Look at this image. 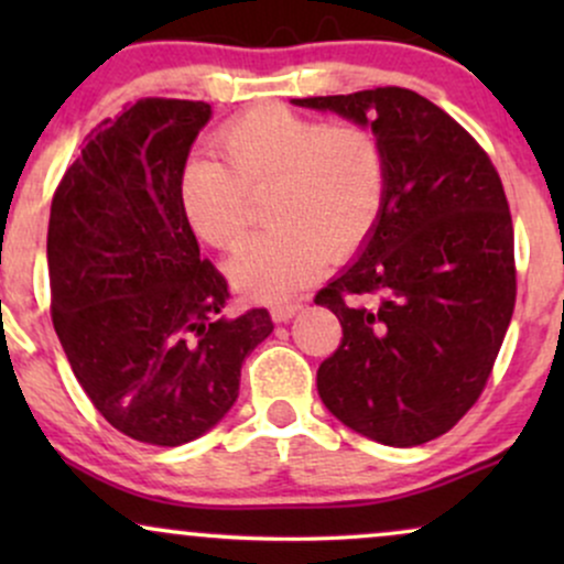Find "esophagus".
Returning a JSON list of instances; mask_svg holds the SVG:
<instances>
[{
	"label": "esophagus",
	"mask_w": 564,
	"mask_h": 564,
	"mask_svg": "<svg viewBox=\"0 0 564 564\" xmlns=\"http://www.w3.org/2000/svg\"><path fill=\"white\" fill-rule=\"evenodd\" d=\"M300 307H302L300 302H278V304H273V310H270V313H273V321H289Z\"/></svg>",
	"instance_id": "esophagus-1"
}]
</instances>
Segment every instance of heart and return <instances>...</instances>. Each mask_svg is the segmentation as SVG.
<instances>
[{
    "label": "heart",
    "instance_id": "obj_1",
    "mask_svg": "<svg viewBox=\"0 0 564 564\" xmlns=\"http://www.w3.org/2000/svg\"><path fill=\"white\" fill-rule=\"evenodd\" d=\"M219 159L196 156L177 183L180 209L200 241L236 249L268 196V223L228 264L254 300L278 302L368 241L387 200V151L360 121L254 106L217 132Z\"/></svg>",
    "mask_w": 564,
    "mask_h": 564
}]
</instances>
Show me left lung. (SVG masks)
Masks as SVG:
<instances>
[{
    "instance_id": "left-lung-1",
    "label": "left lung",
    "mask_w": 564,
    "mask_h": 564,
    "mask_svg": "<svg viewBox=\"0 0 564 564\" xmlns=\"http://www.w3.org/2000/svg\"><path fill=\"white\" fill-rule=\"evenodd\" d=\"M371 124L387 200L364 254L315 294L341 323L318 368L323 405L349 430L411 448L480 400L517 300L514 230L494 161L413 89L296 97Z\"/></svg>"
}]
</instances>
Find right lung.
Masks as SVG:
<instances>
[{
  "mask_svg": "<svg viewBox=\"0 0 564 564\" xmlns=\"http://www.w3.org/2000/svg\"><path fill=\"white\" fill-rule=\"evenodd\" d=\"M209 102L142 97L100 121L55 187L50 313L70 371L102 419L174 448L238 398L241 364L273 318H225L230 289L180 209L177 183Z\"/></svg>",
  "mask_w": 564,
  "mask_h": 564,
  "instance_id": "1",
  "label": "right lung"
}]
</instances>
